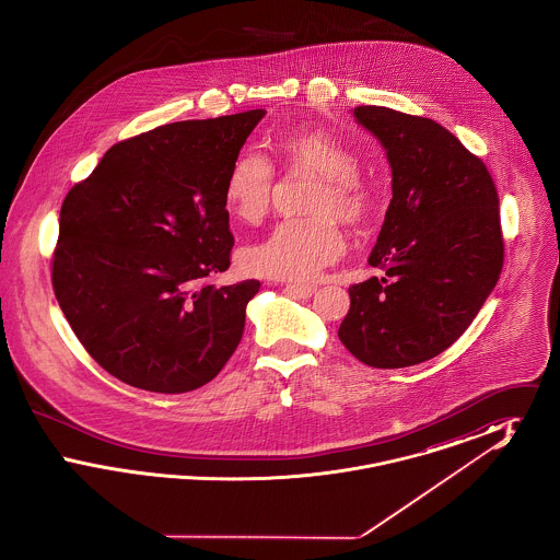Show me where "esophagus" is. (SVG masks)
I'll list each match as a JSON object with an SVG mask.
<instances>
[{"label":"esophagus","instance_id":"1","mask_svg":"<svg viewBox=\"0 0 560 560\" xmlns=\"http://www.w3.org/2000/svg\"><path fill=\"white\" fill-rule=\"evenodd\" d=\"M285 290L298 298H311L313 293L317 292V288L311 283H290Z\"/></svg>","mask_w":560,"mask_h":560}]
</instances>
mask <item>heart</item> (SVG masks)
Here are the masks:
<instances>
[{"instance_id": "b5f03b06", "label": "heart", "mask_w": 560, "mask_h": 560, "mask_svg": "<svg viewBox=\"0 0 560 560\" xmlns=\"http://www.w3.org/2000/svg\"><path fill=\"white\" fill-rule=\"evenodd\" d=\"M277 149L292 172L317 176L304 210L311 215L281 220L265 240L241 252V268L249 275L302 281L317 277L347 247L342 222L361 224L373 210V187L359 170L352 147L327 130H295L277 138ZM277 183L267 155L245 149L224 178V201L243 222H260L272 203Z\"/></svg>"}]
</instances>
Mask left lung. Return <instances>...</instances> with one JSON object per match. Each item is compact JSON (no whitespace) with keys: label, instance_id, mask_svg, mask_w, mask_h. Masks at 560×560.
Returning a JSON list of instances; mask_svg holds the SVG:
<instances>
[{"label":"left lung","instance_id":"1","mask_svg":"<svg viewBox=\"0 0 560 560\" xmlns=\"http://www.w3.org/2000/svg\"><path fill=\"white\" fill-rule=\"evenodd\" d=\"M386 149L393 199L370 265L384 275L348 288L340 342L361 363H424L468 329L504 267L500 197L485 163L436 121L357 107Z\"/></svg>","mask_w":560,"mask_h":560}]
</instances>
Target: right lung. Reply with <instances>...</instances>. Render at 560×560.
<instances>
[{
	"label": "right lung",
	"mask_w": 560,
	"mask_h": 560,
	"mask_svg": "<svg viewBox=\"0 0 560 560\" xmlns=\"http://www.w3.org/2000/svg\"><path fill=\"white\" fill-rule=\"evenodd\" d=\"M262 108L176 121L113 144L60 208L54 295L88 354L133 388H201L241 342L247 279L231 267L224 178Z\"/></svg>",
	"instance_id": "1"
}]
</instances>
